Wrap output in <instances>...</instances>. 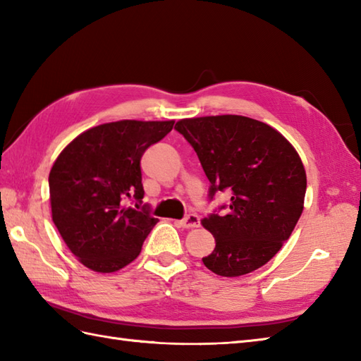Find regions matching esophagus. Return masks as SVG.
<instances>
[{
	"instance_id": "1",
	"label": "esophagus",
	"mask_w": 361,
	"mask_h": 361,
	"mask_svg": "<svg viewBox=\"0 0 361 361\" xmlns=\"http://www.w3.org/2000/svg\"><path fill=\"white\" fill-rule=\"evenodd\" d=\"M200 225V219H198L197 214H189L183 220H180V226L186 228V229H192Z\"/></svg>"
}]
</instances>
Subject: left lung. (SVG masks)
I'll use <instances>...</instances> for the list:
<instances>
[{"instance_id":"left-lung-1","label":"left lung","mask_w":361,"mask_h":361,"mask_svg":"<svg viewBox=\"0 0 361 361\" xmlns=\"http://www.w3.org/2000/svg\"><path fill=\"white\" fill-rule=\"evenodd\" d=\"M175 128L200 159L211 198L231 194L228 214L202 220L216 239L204 267L225 278L257 270L288 240L304 209L307 176L296 149L265 122L239 114L180 119Z\"/></svg>"}]
</instances>
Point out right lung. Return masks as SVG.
<instances>
[{
    "instance_id": "right-lung-1",
    "label": "right lung",
    "mask_w": 361,
    "mask_h": 361,
    "mask_svg": "<svg viewBox=\"0 0 361 361\" xmlns=\"http://www.w3.org/2000/svg\"><path fill=\"white\" fill-rule=\"evenodd\" d=\"M175 121L124 119L91 127L60 152L49 172L52 221L80 264L114 273L140 256L158 219L122 204L144 197L141 157Z\"/></svg>"
}]
</instances>
